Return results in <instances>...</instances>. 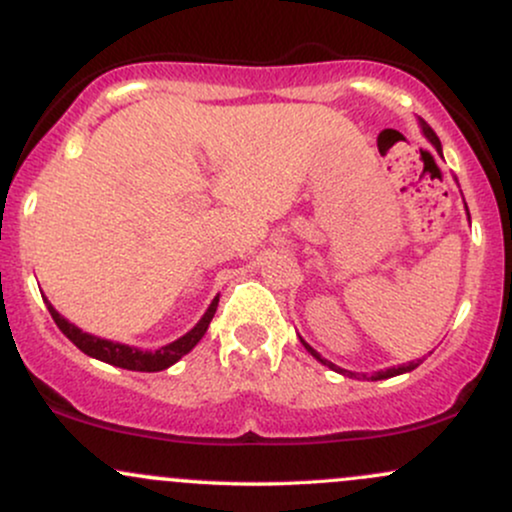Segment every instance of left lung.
<instances>
[{
    "instance_id": "obj_1",
    "label": "left lung",
    "mask_w": 512,
    "mask_h": 512,
    "mask_svg": "<svg viewBox=\"0 0 512 512\" xmlns=\"http://www.w3.org/2000/svg\"><path fill=\"white\" fill-rule=\"evenodd\" d=\"M421 127H424V134H426L428 139H431V144L436 146V149H438V154H440V139L436 137V132H433V129L428 127L426 122H421ZM303 346H305V349L310 351V354H313V356L317 358V361H322V363H325V366H330L332 370H337V373H344V375H356V373H351V370H344V368L334 366V363H330V361H325V358H322L320 354H317V351L313 349V346H308V344H305V342H303ZM419 363H421V358H419V361L404 363V366H397V368H387V370H380V373L370 375V380H385V378H392V375H402V373H409V370H414L416 366H419Z\"/></svg>"
}]
</instances>
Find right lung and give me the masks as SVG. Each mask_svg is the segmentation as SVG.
I'll return each mask as SVG.
<instances>
[{"mask_svg":"<svg viewBox=\"0 0 512 512\" xmlns=\"http://www.w3.org/2000/svg\"><path fill=\"white\" fill-rule=\"evenodd\" d=\"M216 305H219V296L211 301L209 310L204 313L202 320H199L197 325L185 334V337L175 339L173 344L161 346L158 351H139V349H134V346L108 342V339H101V337H91V334L81 332L79 327H74L72 322L64 320V317L57 313L50 303H48V310H50L52 320H55V325L60 327V330L69 337V342H74L81 351H84V354L98 358V361L110 363V366H117V368L142 370V373H156V370H166L168 366H173V363L180 361L187 351L195 349L199 339H202L204 332H207L211 317H214V313H216Z\"/></svg>","mask_w":512,"mask_h":512,"instance_id":"right-lung-1","label":"right lung"}]
</instances>
